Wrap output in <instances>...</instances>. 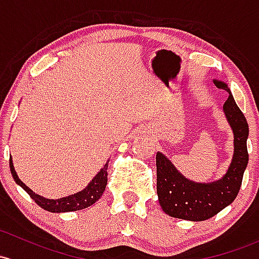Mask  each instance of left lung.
Listing matches in <instances>:
<instances>
[{
    "label": "left lung",
    "mask_w": 259,
    "mask_h": 259,
    "mask_svg": "<svg viewBox=\"0 0 259 259\" xmlns=\"http://www.w3.org/2000/svg\"><path fill=\"white\" fill-rule=\"evenodd\" d=\"M214 84L230 94L223 104V110L235 134V154L227 172L221 180L211 184H197L184 178L167 157L157 152L156 191L159 202L165 213L175 219L205 221L222 211L237 197L248 164V122L236 104L228 87L219 80H214Z\"/></svg>",
    "instance_id": "8db88e82"
}]
</instances>
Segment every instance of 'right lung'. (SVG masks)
Returning <instances> with one entry per match:
<instances>
[{"label": "right lung", "mask_w": 259, "mask_h": 259, "mask_svg": "<svg viewBox=\"0 0 259 259\" xmlns=\"http://www.w3.org/2000/svg\"><path fill=\"white\" fill-rule=\"evenodd\" d=\"M108 164L104 165V167L99 171V172L95 175V178L89 182L88 186L85 187L81 191L77 192L74 195L67 196V197L58 198V200H50V198H45L42 196L34 194L29 187H27L23 182L18 179L17 174H16L15 167H13L12 159L10 157V168L11 174H12L13 179H15L16 184H18L24 191L31 196L32 200H34V202L38 206H40L42 208H45L46 211L54 212V213H59V212H70V211H78V209H83L92 206L93 203L97 202L100 198V196L103 195V192L105 191V186H107L108 182Z\"/></svg>", "instance_id": "1"}]
</instances>
